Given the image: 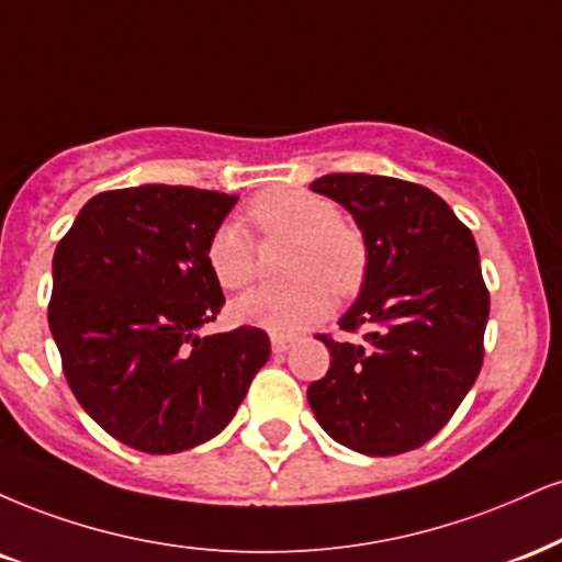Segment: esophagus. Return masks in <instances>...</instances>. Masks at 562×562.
<instances>
[{"label":"esophagus","mask_w":562,"mask_h":562,"mask_svg":"<svg viewBox=\"0 0 562 562\" xmlns=\"http://www.w3.org/2000/svg\"><path fill=\"white\" fill-rule=\"evenodd\" d=\"M269 340H272L274 353H288L290 346H293V337H285V335H272Z\"/></svg>","instance_id":"obj_1"}]
</instances>
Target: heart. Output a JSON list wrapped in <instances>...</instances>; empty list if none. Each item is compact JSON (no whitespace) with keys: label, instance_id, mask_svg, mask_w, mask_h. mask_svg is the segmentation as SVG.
I'll return each instance as SVG.
<instances>
[{"label":"heart","instance_id":"obj_1","mask_svg":"<svg viewBox=\"0 0 562 562\" xmlns=\"http://www.w3.org/2000/svg\"><path fill=\"white\" fill-rule=\"evenodd\" d=\"M248 216L267 238L295 243L288 259V285L256 288L233 303V319L269 333H299L333 308L335 293L350 295L367 274V246L342 225L335 201L301 188L263 191L248 204ZM206 267L220 288L240 290L256 277V248L240 222L227 220L206 243Z\"/></svg>","mask_w":562,"mask_h":562}]
</instances>
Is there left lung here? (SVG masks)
<instances>
[{
    "label": "left lung",
    "mask_w": 562,
    "mask_h": 562,
    "mask_svg": "<svg viewBox=\"0 0 562 562\" xmlns=\"http://www.w3.org/2000/svg\"><path fill=\"white\" fill-rule=\"evenodd\" d=\"M311 191L346 206L367 246L361 293L340 329L363 342L319 337L333 363L308 387L316 422L363 456L429 442L476 382L490 293L476 240L429 188L384 175H324Z\"/></svg>",
    "instance_id": "obj_1"
}]
</instances>
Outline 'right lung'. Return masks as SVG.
<instances>
[{"instance_id": "1", "label": "right lung", "mask_w": 562, "mask_h": 562, "mask_svg": "<svg viewBox=\"0 0 562 562\" xmlns=\"http://www.w3.org/2000/svg\"><path fill=\"white\" fill-rule=\"evenodd\" d=\"M235 201L159 182L106 191L54 251L49 329L67 384L101 429L140 452L220 435L272 353L259 327L199 335L225 306L206 243Z\"/></svg>"}]
</instances>
